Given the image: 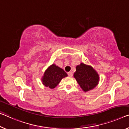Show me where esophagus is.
I'll list each match as a JSON object with an SVG mask.
<instances>
[{"label": "esophagus", "instance_id": "1", "mask_svg": "<svg viewBox=\"0 0 129 129\" xmlns=\"http://www.w3.org/2000/svg\"><path fill=\"white\" fill-rule=\"evenodd\" d=\"M68 76L69 77H72L73 76V72H72V71H70V72L68 73Z\"/></svg>", "mask_w": 129, "mask_h": 129}]
</instances>
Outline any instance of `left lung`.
Returning <instances> with one entry per match:
<instances>
[{
    "label": "left lung",
    "mask_w": 129,
    "mask_h": 129,
    "mask_svg": "<svg viewBox=\"0 0 129 129\" xmlns=\"http://www.w3.org/2000/svg\"><path fill=\"white\" fill-rule=\"evenodd\" d=\"M74 77L85 92L93 89L100 81L99 75L93 67L83 63L76 66Z\"/></svg>",
    "instance_id": "obj_1"
}]
</instances>
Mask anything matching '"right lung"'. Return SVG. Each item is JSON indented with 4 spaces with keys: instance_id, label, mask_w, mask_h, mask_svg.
<instances>
[{
    "instance_id": "obj_1",
    "label": "right lung",
    "mask_w": 129,
    "mask_h": 129,
    "mask_svg": "<svg viewBox=\"0 0 129 129\" xmlns=\"http://www.w3.org/2000/svg\"><path fill=\"white\" fill-rule=\"evenodd\" d=\"M66 77L67 73L62 68L53 63L44 71L41 81L45 86L53 89L59 84L62 78Z\"/></svg>"
}]
</instances>
